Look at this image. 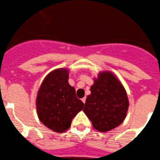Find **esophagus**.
I'll return each instance as SVG.
<instances>
[{"instance_id":"34e87169","label":"esophagus","mask_w":160,"mask_h":160,"mask_svg":"<svg viewBox=\"0 0 160 160\" xmlns=\"http://www.w3.org/2000/svg\"><path fill=\"white\" fill-rule=\"evenodd\" d=\"M81 100H82V101H83V103H85V102H86V97L82 98Z\"/></svg>"}]
</instances>
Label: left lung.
I'll return each mask as SVG.
<instances>
[{"label":"left lung","mask_w":160,"mask_h":160,"mask_svg":"<svg viewBox=\"0 0 160 160\" xmlns=\"http://www.w3.org/2000/svg\"><path fill=\"white\" fill-rule=\"evenodd\" d=\"M128 106L122 83L112 73L104 72L95 79L83 111L95 129L105 132L123 123Z\"/></svg>","instance_id":"left-lung-1"}]
</instances>
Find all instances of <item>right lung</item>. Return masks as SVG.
<instances>
[{
  "instance_id": "obj_1",
  "label": "right lung",
  "mask_w": 160,
  "mask_h": 160,
  "mask_svg": "<svg viewBox=\"0 0 160 160\" xmlns=\"http://www.w3.org/2000/svg\"><path fill=\"white\" fill-rule=\"evenodd\" d=\"M83 108V103L68 83L67 69H56L44 78L37 94V110L39 119L47 128L56 132H65Z\"/></svg>"
}]
</instances>
